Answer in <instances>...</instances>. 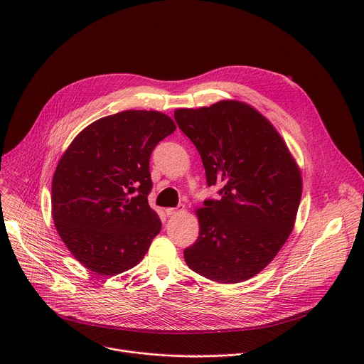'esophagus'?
<instances>
[{"instance_id": "esophagus-1", "label": "esophagus", "mask_w": 364, "mask_h": 364, "mask_svg": "<svg viewBox=\"0 0 364 364\" xmlns=\"http://www.w3.org/2000/svg\"><path fill=\"white\" fill-rule=\"evenodd\" d=\"M183 212H184V204H178L177 207H170V209L166 210V213L168 216H177V215H180Z\"/></svg>"}]
</instances>
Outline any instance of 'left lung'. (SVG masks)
Instances as JSON below:
<instances>
[{"label": "left lung", "instance_id": "left-lung-1", "mask_svg": "<svg viewBox=\"0 0 364 364\" xmlns=\"http://www.w3.org/2000/svg\"><path fill=\"white\" fill-rule=\"evenodd\" d=\"M174 118L200 154L207 184L222 187L219 200L196 209L200 232L184 250L186 264L219 284L247 281L272 262L294 229L301 170L277 128L246 102L180 108Z\"/></svg>", "mask_w": 364, "mask_h": 364}]
</instances>
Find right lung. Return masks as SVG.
<instances>
[{
  "mask_svg": "<svg viewBox=\"0 0 364 364\" xmlns=\"http://www.w3.org/2000/svg\"><path fill=\"white\" fill-rule=\"evenodd\" d=\"M159 111L128 109L82 129L51 181V216L85 268L118 275L138 265L161 230L148 204L149 155L176 131Z\"/></svg>",
  "mask_w": 364,
  "mask_h": 364,
  "instance_id": "1",
  "label": "right lung"
}]
</instances>
